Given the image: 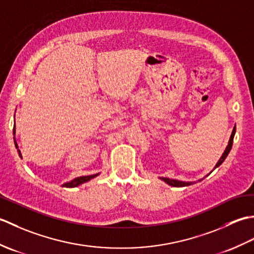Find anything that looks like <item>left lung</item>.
I'll list each match as a JSON object with an SVG mask.
<instances>
[{
	"instance_id": "obj_1",
	"label": "left lung",
	"mask_w": 254,
	"mask_h": 254,
	"mask_svg": "<svg viewBox=\"0 0 254 254\" xmlns=\"http://www.w3.org/2000/svg\"><path fill=\"white\" fill-rule=\"evenodd\" d=\"M235 134H236V126L234 127V130H233V132H231V135H230V138H229V142H228V145H227V147H226V149L224 150V153H223V155H222V157L219 158V160L217 161V164L215 165V167H214V169H216L217 167H219L220 165H222L223 163H224V160L226 159V157H227L228 156V154H229V152L231 150V147H233V143H234V137H235ZM213 169V170H214ZM212 170V171H213ZM210 171V172H212ZM209 172V174H210ZM208 174V175H209ZM208 175H206L205 177H207ZM204 177V178H205ZM204 178H202V179H198L197 181H180V180H176V179H170V178H159L160 180H163L164 182H166L167 185H169V186H171V187H177V188H181V187H188V186H191V185H194V183H196V182H199V181H202Z\"/></svg>"
}]
</instances>
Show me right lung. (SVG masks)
<instances>
[{
  "label": "right lung",
  "instance_id": "1",
  "mask_svg": "<svg viewBox=\"0 0 254 254\" xmlns=\"http://www.w3.org/2000/svg\"><path fill=\"white\" fill-rule=\"evenodd\" d=\"M13 134H14V143H15V147L17 148V152H18V155L20 158H23V156H21V153L20 150L18 149V145H17V142H16V138H15V134H16V130H15V126H14V128H13ZM97 176H99V174H96V175H90V176H82V177H77L75 178V179L68 181V182H65L64 185H62V187L64 188H76L80 185H83V183L85 182H88L89 180L94 179V178H96Z\"/></svg>",
  "mask_w": 254,
  "mask_h": 254
}]
</instances>
